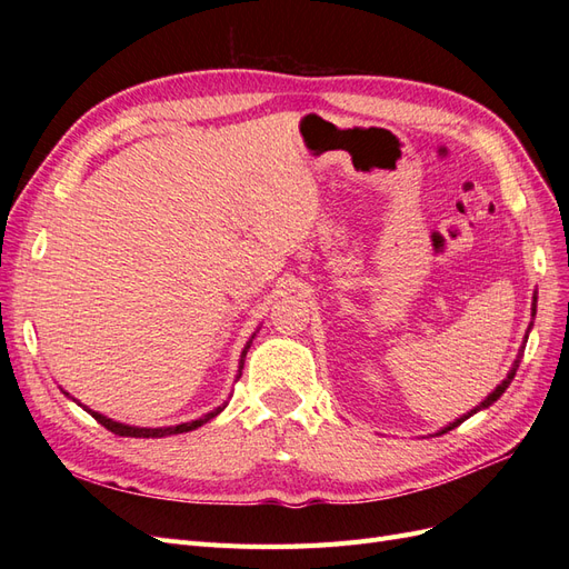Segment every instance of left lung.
Instances as JSON below:
<instances>
[{
    "label": "left lung",
    "instance_id": "obj_1",
    "mask_svg": "<svg viewBox=\"0 0 569 569\" xmlns=\"http://www.w3.org/2000/svg\"><path fill=\"white\" fill-rule=\"evenodd\" d=\"M533 313H537V297H533V303H531V316H533ZM527 332H529V330H527ZM525 343H527V337H525ZM522 349H525V347H522ZM520 356H522V351H520ZM520 356H518V360H515V363H512V370L508 372V377H506V380H503L501 385H498V387H496V389H493V391H491V393L487 396V399H485V401H481V403H479V406H477L475 410H470V412H468V416H462V418H458L456 422H451L449 427H443L439 435H446V432H451V429H453V427H458L460 422H465V420H468L470 416H475V412H477V410H485V408H489V406H491L493 401H498V399H501V396H503V391H506V389H508V385L512 382V377H515V372H518V368H520Z\"/></svg>",
    "mask_w": 569,
    "mask_h": 569
}]
</instances>
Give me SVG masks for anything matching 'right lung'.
Here are the masks:
<instances>
[{
	"label": "right lung",
	"mask_w": 569,
	"mask_h": 569,
	"mask_svg": "<svg viewBox=\"0 0 569 569\" xmlns=\"http://www.w3.org/2000/svg\"><path fill=\"white\" fill-rule=\"evenodd\" d=\"M253 339V337H251ZM251 339L247 341V347H244V351H242V358H239V372H237V377H242V368H244V358H247V351H249V347H251ZM63 391V389H61ZM66 396H68V391H63ZM76 401V399H73ZM82 406V403H80ZM84 410L90 412V416L99 422V425H104L107 429H111L113 435H118V437H140V439H161V437H170V435H182V432H192V429H197V427H201V425H206L209 420H213L218 412L226 408V403L222 406H218V408H213L211 412H206L203 418H199V420H192V422H182V425H173V427H132V425H123V422H116V420H111V418H107V416H101V412H97V410H90L88 406H82Z\"/></svg>",
	"instance_id": "obj_1"
}]
</instances>
